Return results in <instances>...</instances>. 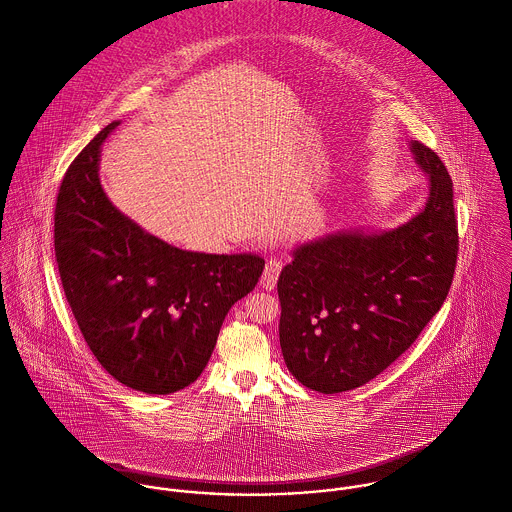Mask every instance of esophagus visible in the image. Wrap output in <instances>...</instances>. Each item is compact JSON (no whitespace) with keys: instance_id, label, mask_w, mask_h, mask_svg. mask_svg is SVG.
I'll use <instances>...</instances> for the list:
<instances>
[{"instance_id":"34e87169","label":"esophagus","mask_w":512,"mask_h":512,"mask_svg":"<svg viewBox=\"0 0 512 512\" xmlns=\"http://www.w3.org/2000/svg\"><path fill=\"white\" fill-rule=\"evenodd\" d=\"M281 269H283V263L279 259H269L265 263V269H263V275H261V287L267 289V291L275 289Z\"/></svg>"}]
</instances>
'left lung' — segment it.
Listing matches in <instances>:
<instances>
[{"mask_svg": "<svg viewBox=\"0 0 512 512\" xmlns=\"http://www.w3.org/2000/svg\"><path fill=\"white\" fill-rule=\"evenodd\" d=\"M429 177L425 207L389 231L343 229L293 249L277 293L289 373L333 395L381 375L445 303L459 253L453 181L439 155L411 141Z\"/></svg>", "mask_w": 512, "mask_h": 512, "instance_id": "1", "label": "left lung"}]
</instances>
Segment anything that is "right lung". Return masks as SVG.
<instances>
[{"label": "right lung", "instance_id": "1", "mask_svg": "<svg viewBox=\"0 0 512 512\" xmlns=\"http://www.w3.org/2000/svg\"><path fill=\"white\" fill-rule=\"evenodd\" d=\"M103 127L69 165L55 203V259L79 331L121 385L169 395L205 369L229 309L255 289L265 261L173 247L105 195Z\"/></svg>", "mask_w": 512, "mask_h": 512}]
</instances>
